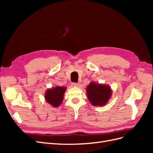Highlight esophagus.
<instances>
[{
    "label": "esophagus",
    "mask_w": 153,
    "mask_h": 153,
    "mask_svg": "<svg viewBox=\"0 0 153 153\" xmlns=\"http://www.w3.org/2000/svg\"><path fill=\"white\" fill-rule=\"evenodd\" d=\"M71 85H72V87H78V85H79V84H78V83H73Z\"/></svg>",
    "instance_id": "34e87169"
}]
</instances>
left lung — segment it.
<instances>
[{
	"mask_svg": "<svg viewBox=\"0 0 153 153\" xmlns=\"http://www.w3.org/2000/svg\"><path fill=\"white\" fill-rule=\"evenodd\" d=\"M88 100L93 106H103L108 102L112 95V91L110 85L97 84L92 81L86 88Z\"/></svg>",
	"mask_w": 153,
	"mask_h": 153,
	"instance_id": "left-lung-1",
	"label": "left lung"
}]
</instances>
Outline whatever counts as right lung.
Here are the masks:
<instances>
[{
  "instance_id": "obj_1",
  "label": "right lung",
  "mask_w": 153,
  "mask_h": 153,
  "mask_svg": "<svg viewBox=\"0 0 153 153\" xmlns=\"http://www.w3.org/2000/svg\"><path fill=\"white\" fill-rule=\"evenodd\" d=\"M67 88L66 87L56 86L48 88L45 93V99L47 103L53 108H57L61 105L64 99V94Z\"/></svg>"
}]
</instances>
